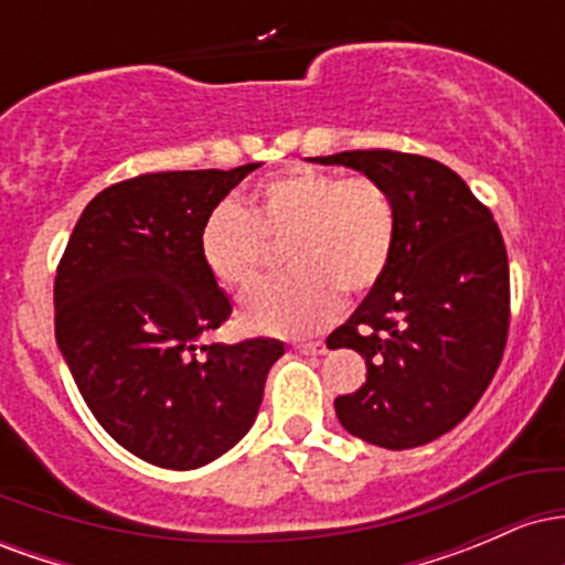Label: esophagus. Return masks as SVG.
I'll use <instances>...</instances> for the list:
<instances>
[{
	"label": "esophagus",
	"mask_w": 565,
	"mask_h": 565,
	"mask_svg": "<svg viewBox=\"0 0 565 565\" xmlns=\"http://www.w3.org/2000/svg\"><path fill=\"white\" fill-rule=\"evenodd\" d=\"M295 350H297V353H302V355H323V353H327V345H323L321 340H316V342H295Z\"/></svg>",
	"instance_id": "obj_1"
}]
</instances>
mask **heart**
I'll list each match as a JSON object with an SVG mask.
<instances>
[{
	"instance_id": "heart-1",
	"label": "heart",
	"mask_w": 565,
	"mask_h": 565,
	"mask_svg": "<svg viewBox=\"0 0 565 565\" xmlns=\"http://www.w3.org/2000/svg\"><path fill=\"white\" fill-rule=\"evenodd\" d=\"M284 246L291 276L242 302L249 332L308 334L340 310V291L366 295L385 276L395 246L391 193L366 174L291 167L249 191L244 206L223 201L204 217L199 255L220 287L260 281L270 246Z\"/></svg>"
}]
</instances>
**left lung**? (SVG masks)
<instances>
[{
    "mask_svg": "<svg viewBox=\"0 0 565 565\" xmlns=\"http://www.w3.org/2000/svg\"><path fill=\"white\" fill-rule=\"evenodd\" d=\"M310 161L364 172L395 206L385 276L327 340L366 361L364 385L334 398L337 419L382 449L430 444L468 417L502 361L510 329L502 233L489 206L436 159L374 148Z\"/></svg>",
    "mask_w": 565,
    "mask_h": 565,
    "instance_id": "8db88e82",
    "label": "left lung"
}]
</instances>
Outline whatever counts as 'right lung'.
Returning a JSON list of instances; mask_svg holds the SVG:
<instances>
[{
	"label": "right lung",
	"mask_w": 565,
	"mask_h": 565,
	"mask_svg": "<svg viewBox=\"0 0 565 565\" xmlns=\"http://www.w3.org/2000/svg\"><path fill=\"white\" fill-rule=\"evenodd\" d=\"M257 167L121 180L84 206L57 265L71 377L103 430L159 468L193 470L236 446L284 355L268 337L199 345L233 310L201 263V223Z\"/></svg>",
	"instance_id": "1"
}]
</instances>
